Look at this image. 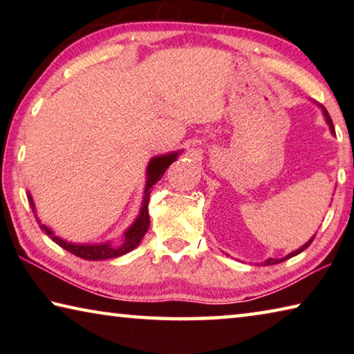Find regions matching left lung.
Segmentation results:
<instances>
[{"label": "left lung", "instance_id": "left-lung-1", "mask_svg": "<svg viewBox=\"0 0 354 354\" xmlns=\"http://www.w3.org/2000/svg\"><path fill=\"white\" fill-rule=\"evenodd\" d=\"M320 106V109H322V112H323V117H325V120H326V123H328V127H329V131H331V134L333 136H335V131H334V124H333V120H331V117H329V113H328V111L325 109V107H323L322 104H319ZM315 237V236H314ZM314 237H310L309 241L303 245V247H299L298 250H295V251H292V253H289L287 256H284V257H281V259H274V257H268L267 261H263V266H274V263H279V262H284V261H287V259H290V257H293V256H297V254H299L301 253V251H304L306 250L310 243H313V241H314Z\"/></svg>", "mask_w": 354, "mask_h": 354}]
</instances>
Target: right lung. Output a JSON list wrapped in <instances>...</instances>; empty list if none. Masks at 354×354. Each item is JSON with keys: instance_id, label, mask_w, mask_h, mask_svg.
I'll list each match as a JSON object with an SVG mask.
<instances>
[{"instance_id": "obj_1", "label": "right lung", "mask_w": 354, "mask_h": 354, "mask_svg": "<svg viewBox=\"0 0 354 354\" xmlns=\"http://www.w3.org/2000/svg\"><path fill=\"white\" fill-rule=\"evenodd\" d=\"M181 153H183V149H178V151H173V153L154 156V158H151V160H149L148 167H147V181H145V190H143L140 212L136 217V220L133 221V225H131L128 230L123 232L122 242L120 243H112L111 241L100 242V243H75V242L65 241V239H61L59 236H56V232L53 231L50 226L41 223L40 218L37 217V212H35L32 195L29 194V192H28V201L32 207L35 218H37V221H39L40 230L44 231L53 242H56L59 247H62L64 250H67L68 253L81 257V259H86V261L113 259V257H120V256L129 253V251H133L137 245L140 243L142 237L145 236V232L149 227V215H148L149 190H151L153 185L164 176L165 170L169 169L173 162H175V160L178 159V156Z\"/></svg>"}]
</instances>
